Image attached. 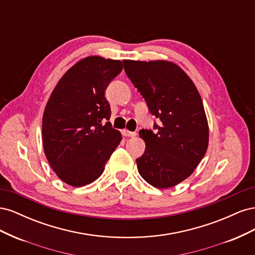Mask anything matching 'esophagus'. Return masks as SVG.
I'll list each match as a JSON object with an SVG mask.
<instances>
[{"mask_svg": "<svg viewBox=\"0 0 255 255\" xmlns=\"http://www.w3.org/2000/svg\"><path fill=\"white\" fill-rule=\"evenodd\" d=\"M122 134L127 137H135L136 136V132H129V130H128V129H123Z\"/></svg>", "mask_w": 255, "mask_h": 255, "instance_id": "obj_1", "label": "esophagus"}]
</instances>
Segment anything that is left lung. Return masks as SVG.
Returning a JSON list of instances; mask_svg holds the SVG:
<instances>
[{
    "mask_svg": "<svg viewBox=\"0 0 255 255\" xmlns=\"http://www.w3.org/2000/svg\"><path fill=\"white\" fill-rule=\"evenodd\" d=\"M125 71L144 99L149 112L160 120L140 129L145 142L136 159L138 172L152 186H175L194 172L208 145V125L194 82L167 60H123Z\"/></svg>",
    "mask_w": 255,
    "mask_h": 255,
    "instance_id": "8db88e82",
    "label": "left lung"
}]
</instances>
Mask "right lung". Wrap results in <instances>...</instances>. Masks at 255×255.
Here are the masks:
<instances>
[{
	"label": "right lung",
	"instance_id": "obj_1",
	"mask_svg": "<svg viewBox=\"0 0 255 255\" xmlns=\"http://www.w3.org/2000/svg\"><path fill=\"white\" fill-rule=\"evenodd\" d=\"M122 69L120 60L84 58L59 80L45 106L44 154L59 179L73 187L100 177L122 139L109 121L111 107L104 95Z\"/></svg>",
	"mask_w": 255,
	"mask_h": 255
}]
</instances>
